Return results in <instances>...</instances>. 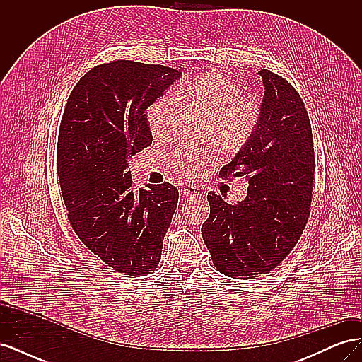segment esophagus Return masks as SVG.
Listing matches in <instances>:
<instances>
[{
  "mask_svg": "<svg viewBox=\"0 0 362 362\" xmlns=\"http://www.w3.org/2000/svg\"><path fill=\"white\" fill-rule=\"evenodd\" d=\"M181 192L185 194V196H198V194H202L199 192L198 187H194V185H185L184 189H181Z\"/></svg>",
  "mask_w": 362,
  "mask_h": 362,
  "instance_id": "esophagus-1",
  "label": "esophagus"
}]
</instances>
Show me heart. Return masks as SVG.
<instances>
[{
    "mask_svg": "<svg viewBox=\"0 0 362 362\" xmlns=\"http://www.w3.org/2000/svg\"><path fill=\"white\" fill-rule=\"evenodd\" d=\"M194 107L210 117V131L228 149L245 146L259 122V104L254 98L242 96L240 87L217 72H204L193 78L178 92ZM172 119V101L161 98L148 110V125L154 139H164L169 134ZM218 156L214 149L184 148L175 156V166L190 177H201Z\"/></svg>",
    "mask_w": 362,
    "mask_h": 362,
    "instance_id": "obj_1",
    "label": "heart"
}]
</instances>
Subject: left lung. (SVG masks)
<instances>
[{"instance_id": "8db88e82", "label": "left lung", "mask_w": 362, "mask_h": 362, "mask_svg": "<svg viewBox=\"0 0 362 362\" xmlns=\"http://www.w3.org/2000/svg\"><path fill=\"white\" fill-rule=\"evenodd\" d=\"M259 122L247 144L222 169V177L246 175L247 194L231 205L210 192L204 243L218 272L255 278L275 269L298 243L310 217L315 170L308 113L294 87L267 69Z\"/></svg>"}]
</instances>
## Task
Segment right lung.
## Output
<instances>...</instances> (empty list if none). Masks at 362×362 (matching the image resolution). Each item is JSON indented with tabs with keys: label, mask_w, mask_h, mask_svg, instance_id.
<instances>
[{
	"label": "right lung",
	"mask_w": 362,
	"mask_h": 362,
	"mask_svg": "<svg viewBox=\"0 0 362 362\" xmlns=\"http://www.w3.org/2000/svg\"><path fill=\"white\" fill-rule=\"evenodd\" d=\"M180 75L129 60L100 64L76 83L60 124L57 177L69 222L87 249L125 275L158 266L177 210L169 182L134 190L128 161L152 141L146 108Z\"/></svg>",
	"instance_id": "right-lung-1"
}]
</instances>
